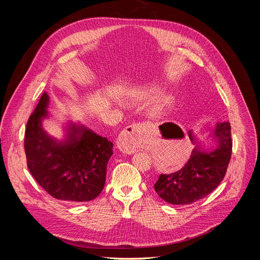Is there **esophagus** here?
Segmentation results:
<instances>
[{
  "mask_svg": "<svg viewBox=\"0 0 260 260\" xmlns=\"http://www.w3.org/2000/svg\"><path fill=\"white\" fill-rule=\"evenodd\" d=\"M139 137L140 124L135 123V124L128 125L120 134L118 146L122 152H124L126 154H133L134 152H136V149H137Z\"/></svg>",
  "mask_w": 260,
  "mask_h": 260,
  "instance_id": "esophagus-1",
  "label": "esophagus"
}]
</instances>
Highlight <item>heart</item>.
<instances>
[{"mask_svg":"<svg viewBox=\"0 0 260 260\" xmlns=\"http://www.w3.org/2000/svg\"><path fill=\"white\" fill-rule=\"evenodd\" d=\"M155 91L154 87H145L138 91L135 94V97L137 99H142L147 97V95L151 94L152 92ZM174 103V95L171 92H163L160 93L153 105L149 108V113H151L153 116H160L163 113H165L168 108L172 106Z\"/></svg>","mask_w":260,"mask_h":260,"instance_id":"heart-1","label":"heart"}]
</instances>
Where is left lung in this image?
I'll list each match as a JSON object with an SVG mask.
<instances>
[{
	"instance_id": "obj_1",
	"label": "left lung",
	"mask_w": 260,
	"mask_h": 260,
	"mask_svg": "<svg viewBox=\"0 0 260 260\" xmlns=\"http://www.w3.org/2000/svg\"><path fill=\"white\" fill-rule=\"evenodd\" d=\"M188 137L195 147L185 166L172 174H161L154 184L156 193L171 204L196 202L219 185L225 175L232 155L230 122H219L213 132L218 145L212 151L203 149L192 132Z\"/></svg>"
}]
</instances>
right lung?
<instances>
[{
  "mask_svg": "<svg viewBox=\"0 0 260 260\" xmlns=\"http://www.w3.org/2000/svg\"><path fill=\"white\" fill-rule=\"evenodd\" d=\"M46 92L27 121L24 148L34 178L53 198L84 202L94 199L105 184L113 143L83 125L71 124L66 138L53 139L42 127L47 117Z\"/></svg>",
  "mask_w": 260,
  "mask_h": 260,
  "instance_id": "add662e5",
  "label": "right lung"
}]
</instances>
